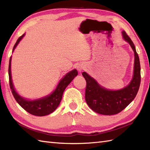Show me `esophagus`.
<instances>
[{
  "instance_id": "esophagus-1",
  "label": "esophagus",
  "mask_w": 150,
  "mask_h": 150,
  "mask_svg": "<svg viewBox=\"0 0 150 150\" xmlns=\"http://www.w3.org/2000/svg\"><path fill=\"white\" fill-rule=\"evenodd\" d=\"M84 65L83 64H79L77 67V69L79 72H81V71L84 69Z\"/></svg>"
}]
</instances>
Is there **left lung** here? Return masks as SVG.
<instances>
[{
	"instance_id": "obj_1",
	"label": "left lung",
	"mask_w": 150,
	"mask_h": 150,
	"mask_svg": "<svg viewBox=\"0 0 150 150\" xmlns=\"http://www.w3.org/2000/svg\"><path fill=\"white\" fill-rule=\"evenodd\" d=\"M122 35L134 52L133 77L128 85L120 90H109L98 84L86 72L82 73L86 81L85 98L87 104L95 112L105 115L117 114L125 109L136 97L141 83V65L134 44L124 31H122Z\"/></svg>"
}]
</instances>
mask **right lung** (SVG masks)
Here are the masks:
<instances>
[{
    "mask_svg": "<svg viewBox=\"0 0 150 150\" xmlns=\"http://www.w3.org/2000/svg\"><path fill=\"white\" fill-rule=\"evenodd\" d=\"M25 34L26 33L23 34L22 36L18 38L14 45L13 49V52H14L16 47L17 46L18 43L22 39V38L24 37ZM11 65V57L9 59L8 74L9 79V86H10L12 94L15 98L16 101L17 102L18 104L23 109L28 111V113H30L31 115H33L40 117L47 115L53 113L57 109V107L59 106L60 101H61L62 95L65 89L69 84L70 82L73 80V79L78 75L77 69H74L71 70L69 72L67 73L60 79L56 88L50 94L41 98H37V99L31 100L27 99V98L21 96L16 91L12 81Z\"/></svg>",
    "mask_w": 150,
    "mask_h": 150,
    "instance_id": "right-lung-1",
    "label": "right lung"
}]
</instances>
